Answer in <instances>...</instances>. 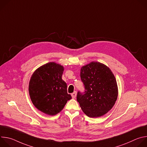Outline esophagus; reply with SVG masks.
<instances>
[{
	"label": "esophagus",
	"mask_w": 147,
	"mask_h": 147,
	"mask_svg": "<svg viewBox=\"0 0 147 147\" xmlns=\"http://www.w3.org/2000/svg\"><path fill=\"white\" fill-rule=\"evenodd\" d=\"M77 96V92L76 91H74L73 93L71 94V96L73 98H75Z\"/></svg>",
	"instance_id": "obj_1"
}]
</instances>
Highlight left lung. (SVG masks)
Masks as SVG:
<instances>
[{"instance_id": "1", "label": "left lung", "mask_w": 147, "mask_h": 147, "mask_svg": "<svg viewBox=\"0 0 147 147\" xmlns=\"http://www.w3.org/2000/svg\"><path fill=\"white\" fill-rule=\"evenodd\" d=\"M80 77L85 90L78 91L77 100L87 116L98 117L114 106L118 95L117 85L111 69L98 61L81 67Z\"/></svg>"}]
</instances>
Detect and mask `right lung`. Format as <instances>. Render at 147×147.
Masks as SVG:
<instances>
[{
  "instance_id": "add662e5",
  "label": "right lung",
  "mask_w": 147,
  "mask_h": 147,
  "mask_svg": "<svg viewBox=\"0 0 147 147\" xmlns=\"http://www.w3.org/2000/svg\"><path fill=\"white\" fill-rule=\"evenodd\" d=\"M63 70L62 66L50 62L36 69L31 77L28 90L31 101L45 114L56 115L71 99L61 78Z\"/></svg>"
}]
</instances>
